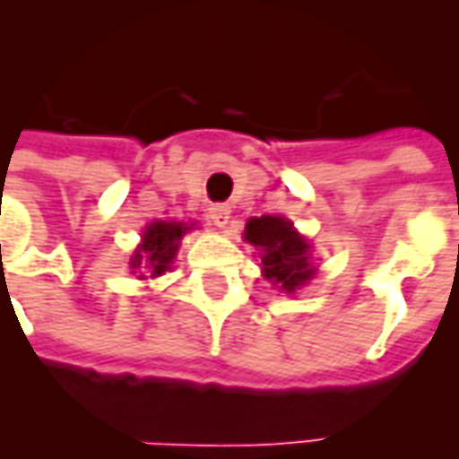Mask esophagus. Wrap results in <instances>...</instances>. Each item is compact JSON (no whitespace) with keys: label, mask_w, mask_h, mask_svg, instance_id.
Segmentation results:
<instances>
[{"label":"esophagus","mask_w":459,"mask_h":459,"mask_svg":"<svg viewBox=\"0 0 459 459\" xmlns=\"http://www.w3.org/2000/svg\"><path fill=\"white\" fill-rule=\"evenodd\" d=\"M209 216H211V221H213V226L223 229V226H226L230 219V209L226 206V204H216V206H211L209 209Z\"/></svg>","instance_id":"34e87169"}]
</instances>
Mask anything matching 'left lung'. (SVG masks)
I'll use <instances>...</instances> for the list:
<instances>
[{
  "label": "left lung",
  "mask_w": 459,
  "mask_h": 459,
  "mask_svg": "<svg viewBox=\"0 0 459 459\" xmlns=\"http://www.w3.org/2000/svg\"><path fill=\"white\" fill-rule=\"evenodd\" d=\"M243 238L255 246L263 255V275L285 292H295L317 273L309 260V243L299 236L292 221L282 216L250 219Z\"/></svg>",
  "instance_id": "obj_1"
}]
</instances>
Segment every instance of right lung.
I'll use <instances>...</instances> for the list:
<instances>
[{
    "instance_id": "1",
    "label": "right lung",
    "mask_w": 459,
    "mask_h": 459,
    "mask_svg": "<svg viewBox=\"0 0 459 459\" xmlns=\"http://www.w3.org/2000/svg\"><path fill=\"white\" fill-rule=\"evenodd\" d=\"M194 229V223H179V221H154L142 233V243L130 258L132 273L140 270V280H144V273H152V278H160L167 273L174 263V255L179 250V240L184 238L186 230Z\"/></svg>"
}]
</instances>
